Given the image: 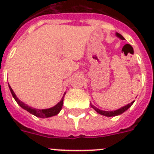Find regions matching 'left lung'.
I'll return each instance as SVG.
<instances>
[{"label":"left lung","mask_w":154,"mask_h":154,"mask_svg":"<svg viewBox=\"0 0 154 154\" xmlns=\"http://www.w3.org/2000/svg\"><path fill=\"white\" fill-rule=\"evenodd\" d=\"M116 35H117V37H119L120 39L125 40L124 37H122V35L120 34V33H118V32H117V33H116ZM133 104H134V101L130 103V104H128V105H126L125 106H123V107L120 108V109H118L114 110V111H104V110L99 109H97V107H95V106L92 105V104H90V105H91V107L93 108V109H94L95 111H97V112H98L99 114L103 115V116H106V117H115V116H117V115L122 114V113H123L125 111H126V110L128 109L129 108L131 107V105H133Z\"/></svg>","instance_id":"obj_1"}]
</instances>
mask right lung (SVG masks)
<instances>
[{"label":"right lung","instance_id":"obj_1","mask_svg":"<svg viewBox=\"0 0 154 154\" xmlns=\"http://www.w3.org/2000/svg\"><path fill=\"white\" fill-rule=\"evenodd\" d=\"M8 87H9V89H10V92L11 94H12V95H13V98L15 99V101L17 102L18 105H20L21 108H23L24 109L27 110L28 112H30V113H32V114H33L34 116H36V117H41V118L53 117V116H55V115L58 114V113L60 112L61 108H62L63 100H64V97H65V94H64V96H63V97L60 101V102H58L55 106H53V107L50 108V109H33V108L32 107H29V105H27L26 104H25L24 102L20 101V100L17 97L16 94H14V92H13V90L10 87V85H8Z\"/></svg>","mask_w":154,"mask_h":154}]
</instances>
